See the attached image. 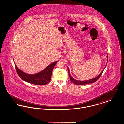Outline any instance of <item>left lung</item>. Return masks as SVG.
I'll return each mask as SVG.
<instances>
[{
    "label": "left lung",
    "mask_w": 124,
    "mask_h": 124,
    "mask_svg": "<svg viewBox=\"0 0 124 124\" xmlns=\"http://www.w3.org/2000/svg\"><path fill=\"white\" fill-rule=\"evenodd\" d=\"M107 61H108V53H107ZM107 65V63L106 64V65L105 66V67H104L103 70L101 72H100V74L98 75L96 77H95L94 78H92V79H89L87 80H84V81H80V80H76L75 79H74V78H73L72 76H71V74H70V71H69V69L68 68V67L67 68H68V74H69V77H70V80L72 83H73L74 84H76V85H85V84H91V83H93L96 82L99 78L101 76V75H102L103 71L104 70L105 68H106V65Z\"/></svg>",
    "instance_id": "8db88e82"
}]
</instances>
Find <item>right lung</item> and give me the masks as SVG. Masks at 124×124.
I'll return each instance as SVG.
<instances>
[{
    "instance_id": "obj_1",
    "label": "right lung",
    "mask_w": 124,
    "mask_h": 124,
    "mask_svg": "<svg viewBox=\"0 0 124 124\" xmlns=\"http://www.w3.org/2000/svg\"><path fill=\"white\" fill-rule=\"evenodd\" d=\"M58 61H55L49 65L40 72L34 74H29L18 69L15 64L17 72L19 77L24 81L36 85H45L50 82L51 79L52 71L54 66Z\"/></svg>"
}]
</instances>
